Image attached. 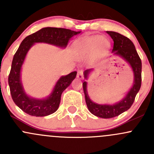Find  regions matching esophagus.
<instances>
[{
	"label": "esophagus",
	"mask_w": 154,
	"mask_h": 154,
	"mask_svg": "<svg viewBox=\"0 0 154 154\" xmlns=\"http://www.w3.org/2000/svg\"><path fill=\"white\" fill-rule=\"evenodd\" d=\"M77 77L80 80H82L83 78V70H79L77 71Z\"/></svg>",
	"instance_id": "1"
}]
</instances>
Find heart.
<instances>
[{"mask_svg":"<svg viewBox=\"0 0 154 154\" xmlns=\"http://www.w3.org/2000/svg\"><path fill=\"white\" fill-rule=\"evenodd\" d=\"M109 48V42L103 36L84 37L76 44V50L81 55L89 54L92 51L101 54L106 52Z\"/></svg>","mask_w":154,"mask_h":154,"instance_id":"obj_1","label":"heart"}]
</instances>
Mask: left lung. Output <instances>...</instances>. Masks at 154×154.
Listing matches in <instances>:
<instances>
[{
	"instance_id": "obj_1",
	"label": "left lung",
	"mask_w": 154,
	"mask_h": 154,
	"mask_svg": "<svg viewBox=\"0 0 154 154\" xmlns=\"http://www.w3.org/2000/svg\"><path fill=\"white\" fill-rule=\"evenodd\" d=\"M107 33L114 41L112 52L116 55L121 56L131 66L134 73V83L133 87L130 88V91L127 93L126 97L122 101L113 105H103L97 104L90 100L87 92L86 82H83V91H84L85 99L88 110L94 116L103 119H111L116 117L129 109L133 105L135 97L139 92L142 85V61L133 43L130 38L119 32L107 31ZM91 70H86L85 71V78H86Z\"/></svg>"
}]
</instances>
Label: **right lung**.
<instances>
[{"mask_svg":"<svg viewBox=\"0 0 154 154\" xmlns=\"http://www.w3.org/2000/svg\"><path fill=\"white\" fill-rule=\"evenodd\" d=\"M80 32L65 28L45 27L29 35L21 42L13 57L8 83L14 103L24 112L36 117L46 116L55 112L60 106L62 93L71 84L77 75V71H73L68 75L60 77L53 92L46 99L30 98L24 91L20 79L21 66L27 51L35 42H45L66 48L70 38Z\"/></svg>","mask_w":154,"mask_h":154,"instance_id":"obj_1","label":"right lung"}]
</instances>
